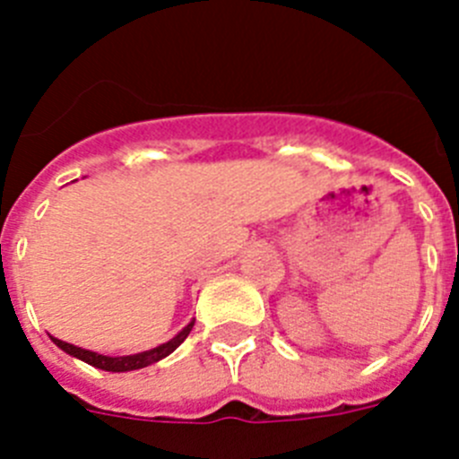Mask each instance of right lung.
I'll return each instance as SVG.
<instances>
[{"mask_svg": "<svg viewBox=\"0 0 459 459\" xmlns=\"http://www.w3.org/2000/svg\"><path fill=\"white\" fill-rule=\"evenodd\" d=\"M195 326V319L188 324V326L181 331L179 335H174L169 342L160 344V347H156V350H149V351H142V354H133V356H117V359H112V356H103V354H96V351H87V350H80V347H75V344H68L64 342V340H56L52 338V342L59 347V350H64L66 354L75 356V359L84 360V363H89V366L99 368V370H108V372H128V370H140V368H147L152 366V363H156V360L165 359L168 354H172L177 347H179L181 342H184L186 338H188V333L193 331Z\"/></svg>", "mask_w": 459, "mask_h": 459, "instance_id": "right-lung-1", "label": "right lung"}]
</instances>
